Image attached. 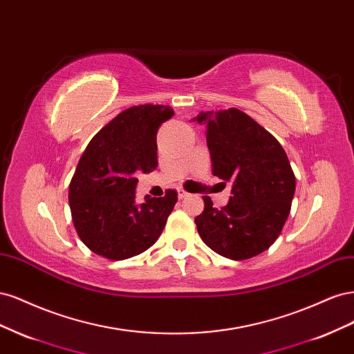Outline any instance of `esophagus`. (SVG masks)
I'll return each instance as SVG.
<instances>
[{"instance_id":"obj_1","label":"esophagus","mask_w":354,"mask_h":354,"mask_svg":"<svg viewBox=\"0 0 354 354\" xmlns=\"http://www.w3.org/2000/svg\"><path fill=\"white\" fill-rule=\"evenodd\" d=\"M177 196H178V199H185L186 196H189V194H187V192H185L183 189H178L177 190Z\"/></svg>"}]
</instances>
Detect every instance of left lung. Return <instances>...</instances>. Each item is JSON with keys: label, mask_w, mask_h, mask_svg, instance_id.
I'll return each mask as SVG.
<instances>
[{"label": "left lung", "mask_w": 354, "mask_h": 354, "mask_svg": "<svg viewBox=\"0 0 354 354\" xmlns=\"http://www.w3.org/2000/svg\"><path fill=\"white\" fill-rule=\"evenodd\" d=\"M192 121L207 128L212 174L232 185L221 209L203 196L205 207L195 218L202 241L230 260L261 254L281 234L295 194L283 147L239 109L201 112Z\"/></svg>", "instance_id": "1"}]
</instances>
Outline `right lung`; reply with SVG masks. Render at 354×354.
Listing matches in <instances>:
<instances>
[{"instance_id":"1","label":"right lung","mask_w":354,"mask_h":354,"mask_svg":"<svg viewBox=\"0 0 354 354\" xmlns=\"http://www.w3.org/2000/svg\"><path fill=\"white\" fill-rule=\"evenodd\" d=\"M174 112L142 104L121 112L85 149L69 186V205L81 241L97 255L125 260L158 241L177 194L136 201L137 173L158 167L156 134Z\"/></svg>"}]
</instances>
